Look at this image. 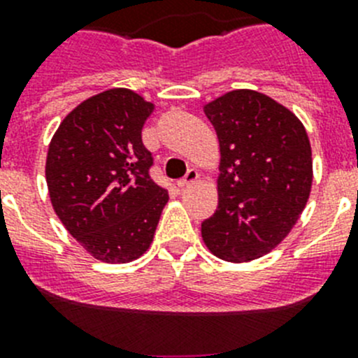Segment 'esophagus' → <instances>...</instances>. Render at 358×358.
Here are the masks:
<instances>
[{"label": "esophagus", "instance_id": "esophagus-1", "mask_svg": "<svg viewBox=\"0 0 358 358\" xmlns=\"http://www.w3.org/2000/svg\"><path fill=\"white\" fill-rule=\"evenodd\" d=\"M197 177H199L197 170H195V169H189L188 172H186V176L182 177V179H179V181H177V185H179V188H185V186L194 185V182L197 181Z\"/></svg>", "mask_w": 358, "mask_h": 358}]
</instances>
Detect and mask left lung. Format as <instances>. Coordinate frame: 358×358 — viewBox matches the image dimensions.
<instances>
[{
	"mask_svg": "<svg viewBox=\"0 0 358 358\" xmlns=\"http://www.w3.org/2000/svg\"><path fill=\"white\" fill-rule=\"evenodd\" d=\"M204 113L220 143V176L202 238L222 260H256L289 235L308 201V136L287 107L258 91H231Z\"/></svg>",
	"mask_w": 358,
	"mask_h": 358,
	"instance_id": "8db88e82",
	"label": "left lung"
}]
</instances>
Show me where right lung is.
<instances>
[{
    "instance_id": "add662e5",
    "label": "right lung",
    "mask_w": 358,
    "mask_h": 358,
    "mask_svg": "<svg viewBox=\"0 0 358 358\" xmlns=\"http://www.w3.org/2000/svg\"><path fill=\"white\" fill-rule=\"evenodd\" d=\"M154 106L129 90L87 98L59 125L46 182L61 222L98 260L125 264L150 245L166 188L150 177L141 129Z\"/></svg>"
}]
</instances>
